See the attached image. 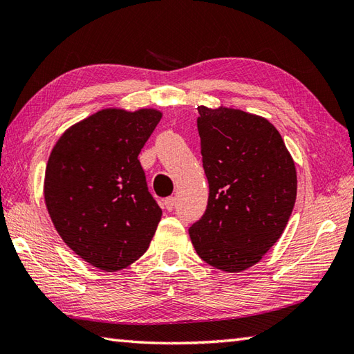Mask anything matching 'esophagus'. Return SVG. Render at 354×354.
<instances>
[{
	"instance_id": "esophagus-1",
	"label": "esophagus",
	"mask_w": 354,
	"mask_h": 354,
	"mask_svg": "<svg viewBox=\"0 0 354 354\" xmlns=\"http://www.w3.org/2000/svg\"><path fill=\"white\" fill-rule=\"evenodd\" d=\"M164 205H165V209H167L169 212H171L173 209H175V205H176V199L173 198V196L165 198L164 199Z\"/></svg>"
}]
</instances>
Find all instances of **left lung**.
I'll use <instances>...</instances> for the list:
<instances>
[{"label": "left lung", "mask_w": 354, "mask_h": 354, "mask_svg": "<svg viewBox=\"0 0 354 354\" xmlns=\"http://www.w3.org/2000/svg\"><path fill=\"white\" fill-rule=\"evenodd\" d=\"M209 203L189 228L207 264L238 273L262 259L281 238L296 201V167L266 118L236 109L198 107Z\"/></svg>", "instance_id": "obj_1"}]
</instances>
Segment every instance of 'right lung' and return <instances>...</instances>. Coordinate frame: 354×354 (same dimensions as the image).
Segmentation results:
<instances>
[{
	"label": "right lung",
	"mask_w": 354,
	"mask_h": 354,
	"mask_svg": "<svg viewBox=\"0 0 354 354\" xmlns=\"http://www.w3.org/2000/svg\"><path fill=\"white\" fill-rule=\"evenodd\" d=\"M161 116L155 109H104L67 129L48 156L52 223L80 258L104 272L141 258L161 221L138 159Z\"/></svg>",
	"instance_id": "add662e5"
}]
</instances>
